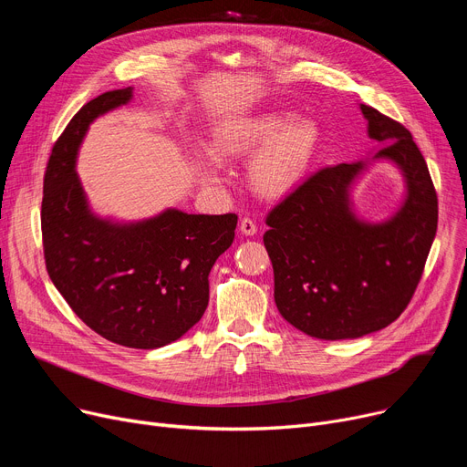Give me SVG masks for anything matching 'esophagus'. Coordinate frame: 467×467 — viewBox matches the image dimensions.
<instances>
[{
  "label": "esophagus",
  "mask_w": 467,
  "mask_h": 467,
  "mask_svg": "<svg viewBox=\"0 0 467 467\" xmlns=\"http://www.w3.org/2000/svg\"><path fill=\"white\" fill-rule=\"evenodd\" d=\"M240 231H242V234H246V236H254V234L257 233V225H255V221H254V219H250V217H244V219L240 221Z\"/></svg>",
  "instance_id": "1"
}]
</instances>
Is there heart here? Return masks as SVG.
<instances>
[{"label":"heart","mask_w":467,"mask_h":467,"mask_svg":"<svg viewBox=\"0 0 467 467\" xmlns=\"http://www.w3.org/2000/svg\"><path fill=\"white\" fill-rule=\"evenodd\" d=\"M322 130L312 119L289 122L287 113H263L242 117L221 125L213 136V147L219 155L233 157L263 150L250 164L252 185L268 196L289 191L310 168L320 150ZM201 176L206 182H217L219 171L212 161L199 162Z\"/></svg>","instance_id":"heart-1"}]
</instances>
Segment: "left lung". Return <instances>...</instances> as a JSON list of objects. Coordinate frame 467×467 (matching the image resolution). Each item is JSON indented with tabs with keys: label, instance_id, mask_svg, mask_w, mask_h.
I'll list each match as a JSON object with an SVG mask.
<instances>
[{
	"label": "left lung",
	"instance_id": "1",
	"mask_svg": "<svg viewBox=\"0 0 467 467\" xmlns=\"http://www.w3.org/2000/svg\"><path fill=\"white\" fill-rule=\"evenodd\" d=\"M359 108L369 136L384 145L373 159L394 161L407 180L401 210L386 223H363L348 189L365 164L326 166L268 212L263 234L284 320L324 340L358 338L396 322L437 231V192L412 134L375 108Z\"/></svg>",
	"mask_w": 467,
	"mask_h": 467
}]
</instances>
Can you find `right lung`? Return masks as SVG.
I'll list each match as a JSON object with an SVG mask.
<instances>
[{
  "instance_id": "1",
  "label": "right lung",
  "mask_w": 467,
  "mask_h": 467,
  "mask_svg": "<svg viewBox=\"0 0 467 467\" xmlns=\"http://www.w3.org/2000/svg\"><path fill=\"white\" fill-rule=\"evenodd\" d=\"M132 87L85 104L55 141L43 180L41 234L47 273L69 308L120 347L153 350L201 320L210 271L234 240L236 213L180 210L132 225L90 213L76 157L90 122L127 104Z\"/></svg>"
}]
</instances>
